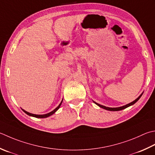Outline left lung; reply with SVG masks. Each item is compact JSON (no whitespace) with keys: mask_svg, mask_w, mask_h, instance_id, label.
I'll return each mask as SVG.
<instances>
[{"mask_svg":"<svg viewBox=\"0 0 155 155\" xmlns=\"http://www.w3.org/2000/svg\"><path fill=\"white\" fill-rule=\"evenodd\" d=\"M142 94H143V93H142L141 95L138 97L137 98V99H136L134 101H133L132 102H131V103H130V104H126V105H123V106H122V107H105V106H104V105H100V104H97V103H96V102H95L94 101H93L94 103H95V104L97 105H98L99 107H100L101 108H103V109H104V110H108V111H120V110H124V109H126V108H127V107H130V106H131V105H134L135 103H136L137 102L138 100H139V99H140V97H141V96L142 95Z\"/></svg>","mask_w":155,"mask_h":155,"instance_id":"obj_1","label":"left lung"}]
</instances>
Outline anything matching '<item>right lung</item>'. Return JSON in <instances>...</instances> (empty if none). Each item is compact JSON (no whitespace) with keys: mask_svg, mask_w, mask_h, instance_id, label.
<instances>
[{"mask_svg":"<svg viewBox=\"0 0 155 155\" xmlns=\"http://www.w3.org/2000/svg\"><path fill=\"white\" fill-rule=\"evenodd\" d=\"M62 101H63V99L62 100L61 103H60V104H59V105L58 106V107H57L56 109H54V110L53 111H51V112H50V113H48V114H43V115L33 114L29 113V112H27V111H26L25 110H23V109H22V110H23L24 112H25V113L26 114H27V115H28V116H32V117H37V118H45V117H49V116H51V115H53V114H54V113H55V112H56L58 110V109H59V108H60V105H61V104H62Z\"/></svg>","mask_w":155,"mask_h":155,"instance_id":"right-lung-1","label":"right lung"}]
</instances>
